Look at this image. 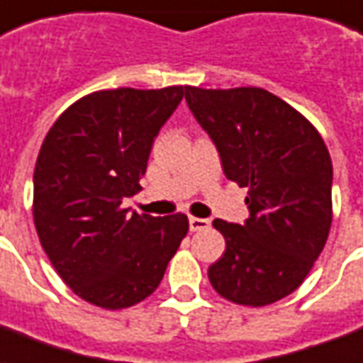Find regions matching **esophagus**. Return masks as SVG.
I'll return each mask as SVG.
<instances>
[{
  "label": "esophagus",
  "mask_w": 363,
  "mask_h": 363,
  "mask_svg": "<svg viewBox=\"0 0 363 363\" xmlns=\"http://www.w3.org/2000/svg\"><path fill=\"white\" fill-rule=\"evenodd\" d=\"M211 226V222L207 218H197V216H189V230L191 232H201V230H207Z\"/></svg>",
  "instance_id": "34e87169"
}]
</instances>
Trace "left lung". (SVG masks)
Wrapping results in <instances>:
<instances>
[{
	"mask_svg": "<svg viewBox=\"0 0 363 363\" xmlns=\"http://www.w3.org/2000/svg\"><path fill=\"white\" fill-rule=\"evenodd\" d=\"M185 102L218 150L224 176L247 187L250 218H216L226 251L208 267L222 298L267 306L308 277L333 220V162L321 135L265 89L185 86Z\"/></svg>",
	"mask_w": 363,
	"mask_h": 363,
	"instance_id": "obj_1",
	"label": "left lung"
}]
</instances>
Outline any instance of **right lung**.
<instances>
[{"label":"right lung","mask_w":363,"mask_h":363,"mask_svg":"<svg viewBox=\"0 0 363 363\" xmlns=\"http://www.w3.org/2000/svg\"><path fill=\"white\" fill-rule=\"evenodd\" d=\"M185 86L92 92L57 118L34 168V226L48 259L83 300L129 308L155 292L187 234L185 214H129L158 131Z\"/></svg>","instance_id":"1"}]
</instances>
